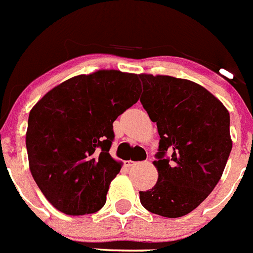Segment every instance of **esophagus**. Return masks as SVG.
Segmentation results:
<instances>
[{"label":"esophagus","mask_w":253,"mask_h":253,"mask_svg":"<svg viewBox=\"0 0 253 253\" xmlns=\"http://www.w3.org/2000/svg\"><path fill=\"white\" fill-rule=\"evenodd\" d=\"M124 165H126V167H134V166H136L137 165V162H135V161H131V160H126V161H124Z\"/></svg>","instance_id":"1"}]
</instances>
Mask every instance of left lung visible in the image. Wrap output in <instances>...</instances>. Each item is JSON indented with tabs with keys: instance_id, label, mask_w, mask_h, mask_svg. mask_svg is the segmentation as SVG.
<instances>
[{
	"instance_id": "8db88e82",
	"label": "left lung",
	"mask_w": 253,
	"mask_h": 253,
	"mask_svg": "<svg viewBox=\"0 0 253 253\" xmlns=\"http://www.w3.org/2000/svg\"><path fill=\"white\" fill-rule=\"evenodd\" d=\"M142 107L160 135L154 165L159 179L139 192L142 207L165 217L197 208L219 182L231 152L230 114L198 84L172 76L139 75Z\"/></svg>"
}]
</instances>
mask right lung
Returning a JSON list of instances; mask_svg holds the SVG:
<instances>
[{
	"label": "right lung",
	"mask_w": 253,
	"mask_h": 253,
	"mask_svg": "<svg viewBox=\"0 0 253 253\" xmlns=\"http://www.w3.org/2000/svg\"><path fill=\"white\" fill-rule=\"evenodd\" d=\"M134 74L101 70L54 87L29 113V169L45 198L67 215L98 211L122 165L112 159L113 122L135 104Z\"/></svg>",
	"instance_id": "1"
}]
</instances>
